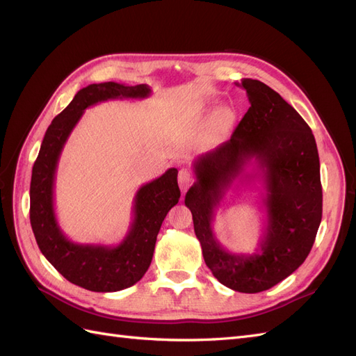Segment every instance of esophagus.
Instances as JSON below:
<instances>
[{
  "label": "esophagus",
  "mask_w": 356,
  "mask_h": 356,
  "mask_svg": "<svg viewBox=\"0 0 356 356\" xmlns=\"http://www.w3.org/2000/svg\"><path fill=\"white\" fill-rule=\"evenodd\" d=\"M193 181H195V178H193L191 170L182 168V169L178 172V184H179V188H181L182 191L188 190V187L193 184Z\"/></svg>",
  "instance_id": "1"
}]
</instances>
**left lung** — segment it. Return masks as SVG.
Here are the masks:
<instances>
[{
  "label": "left lung",
  "instance_id": "obj_1",
  "mask_svg": "<svg viewBox=\"0 0 356 356\" xmlns=\"http://www.w3.org/2000/svg\"><path fill=\"white\" fill-rule=\"evenodd\" d=\"M251 106L229 141L193 163L196 182L186 195L204 263L227 288L261 293L303 264L322 218L319 156L310 127L267 84L243 79ZM256 166L252 175L244 172ZM260 177L266 227L252 254L225 252L211 232L214 209L236 179Z\"/></svg>",
  "mask_w": 356,
  "mask_h": 356
}]
</instances>
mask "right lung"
Here are the masks:
<instances>
[{
    "label": "right lung",
    "mask_w": 356,
    "mask_h": 356,
    "mask_svg": "<svg viewBox=\"0 0 356 356\" xmlns=\"http://www.w3.org/2000/svg\"><path fill=\"white\" fill-rule=\"evenodd\" d=\"M149 93L152 89L147 84L124 86L114 81L83 88L67 108L53 118L32 168L29 218L40 251L71 284L95 293L129 288L145 275L161 222L181 196L178 170L170 168L136 191L131 229L120 243L106 246L75 243L60 230L53 203L58 161L86 108L108 99H143Z\"/></svg>",
    "instance_id": "1"
}]
</instances>
